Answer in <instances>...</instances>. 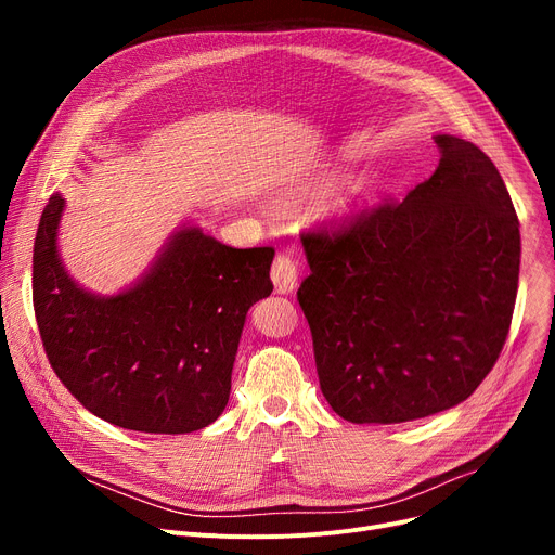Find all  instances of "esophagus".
<instances>
[{
	"instance_id": "34e87169",
	"label": "esophagus",
	"mask_w": 555,
	"mask_h": 555,
	"mask_svg": "<svg viewBox=\"0 0 555 555\" xmlns=\"http://www.w3.org/2000/svg\"><path fill=\"white\" fill-rule=\"evenodd\" d=\"M272 281H274V287H276V293L279 295H287V293H293V289L297 287V276H299V272H297V266H295V260L289 258L287 254H276V258H274V262H272Z\"/></svg>"
}]
</instances>
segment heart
<instances>
[{"label":"heart","mask_w":555,"mask_h":555,"mask_svg":"<svg viewBox=\"0 0 555 555\" xmlns=\"http://www.w3.org/2000/svg\"><path fill=\"white\" fill-rule=\"evenodd\" d=\"M362 191H364V186H360V184H358V186H353L351 191H348V193H346V195H344V197L339 199V204H341V207H346V204H348V202H351V199H356L358 195H362Z\"/></svg>","instance_id":"heart-1"}]
</instances>
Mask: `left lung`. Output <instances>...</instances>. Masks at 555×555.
Instances as JSON below:
<instances>
[{"label": "left lung", "instance_id": "1", "mask_svg": "<svg viewBox=\"0 0 555 555\" xmlns=\"http://www.w3.org/2000/svg\"><path fill=\"white\" fill-rule=\"evenodd\" d=\"M441 159L404 199L304 231L319 387L351 423L450 410L483 383L508 337L519 220L473 141L436 137Z\"/></svg>", "mask_w": 555, "mask_h": 555}]
</instances>
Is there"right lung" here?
Instances as JSON below:
<instances>
[{"instance_id": "1", "label": "right lung", "mask_w": 555, "mask_h": 555, "mask_svg": "<svg viewBox=\"0 0 555 555\" xmlns=\"http://www.w3.org/2000/svg\"><path fill=\"white\" fill-rule=\"evenodd\" d=\"M63 207L61 195L49 197L34 243V310L55 375L116 427L189 434L211 425L229 400L247 310L274 287V247H227L191 227L149 276L101 299L57 258Z\"/></svg>"}]
</instances>
